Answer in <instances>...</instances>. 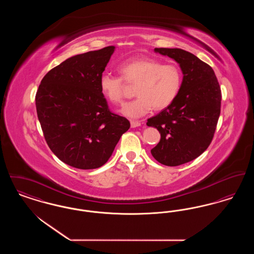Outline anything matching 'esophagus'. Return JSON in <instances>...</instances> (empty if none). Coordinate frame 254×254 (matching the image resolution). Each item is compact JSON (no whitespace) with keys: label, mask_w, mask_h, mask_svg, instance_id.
<instances>
[{"label":"esophagus","mask_w":254,"mask_h":254,"mask_svg":"<svg viewBox=\"0 0 254 254\" xmlns=\"http://www.w3.org/2000/svg\"><path fill=\"white\" fill-rule=\"evenodd\" d=\"M130 125H131V127H140L142 125V123L140 121H134L131 120L130 121Z\"/></svg>","instance_id":"obj_1"}]
</instances>
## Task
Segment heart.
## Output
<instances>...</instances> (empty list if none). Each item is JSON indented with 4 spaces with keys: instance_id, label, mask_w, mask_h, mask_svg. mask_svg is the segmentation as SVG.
I'll return each instance as SVG.
<instances>
[{
    "instance_id": "b5f03b06",
    "label": "heart",
    "mask_w": 254,
    "mask_h": 254,
    "mask_svg": "<svg viewBox=\"0 0 254 254\" xmlns=\"http://www.w3.org/2000/svg\"><path fill=\"white\" fill-rule=\"evenodd\" d=\"M119 76L103 74L99 85L104 96L114 105H122L125 92L124 82L135 85L134 95L122 110L130 118H139L155 110L168 108L177 98L183 84V73L176 64H163L152 58H134L121 63Z\"/></svg>"
}]
</instances>
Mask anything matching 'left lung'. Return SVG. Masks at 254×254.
Masks as SVG:
<instances>
[{
    "mask_svg": "<svg viewBox=\"0 0 254 254\" xmlns=\"http://www.w3.org/2000/svg\"><path fill=\"white\" fill-rule=\"evenodd\" d=\"M154 50L176 61L184 74L177 98L146 123L161 134L152 156L165 166L176 167L200 156L210 145L221 111V87L211 66L192 53L180 49Z\"/></svg>",
    "mask_w": 254,
    "mask_h": 254,
    "instance_id": "8db88e82",
    "label": "left lung"
}]
</instances>
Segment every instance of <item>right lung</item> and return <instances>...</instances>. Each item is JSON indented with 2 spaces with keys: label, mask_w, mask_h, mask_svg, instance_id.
<instances>
[{
  "label": "right lung",
  "mask_w": 254,
  "mask_h": 254,
  "mask_svg": "<svg viewBox=\"0 0 254 254\" xmlns=\"http://www.w3.org/2000/svg\"><path fill=\"white\" fill-rule=\"evenodd\" d=\"M110 46L64 61L37 90V115L47 144L62 162L97 169L111 156L130 123L109 110L100 77L114 51Z\"/></svg>",
  "instance_id": "right-lung-1"
}]
</instances>
